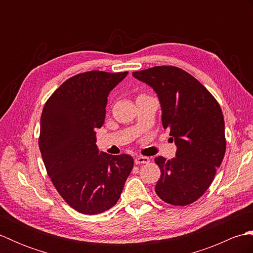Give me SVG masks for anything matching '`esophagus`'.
Listing matches in <instances>:
<instances>
[{"label": "esophagus", "instance_id": "1", "mask_svg": "<svg viewBox=\"0 0 253 253\" xmlns=\"http://www.w3.org/2000/svg\"><path fill=\"white\" fill-rule=\"evenodd\" d=\"M150 162V159L149 158H147V157H137L136 159H135V163L136 164H147V163H149Z\"/></svg>", "mask_w": 253, "mask_h": 253}]
</instances>
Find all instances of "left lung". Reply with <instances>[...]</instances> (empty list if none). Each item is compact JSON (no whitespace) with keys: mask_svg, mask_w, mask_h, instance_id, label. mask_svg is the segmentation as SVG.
Returning a JSON list of instances; mask_svg holds the SVG:
<instances>
[{"mask_svg":"<svg viewBox=\"0 0 253 253\" xmlns=\"http://www.w3.org/2000/svg\"><path fill=\"white\" fill-rule=\"evenodd\" d=\"M158 93L163 127L177 146L176 157L155 158L161 169L155 192L171 206L198 200L212 184L226 150L224 116L211 92L189 73L175 66L133 72Z\"/></svg>","mask_w":253,"mask_h":253,"instance_id":"8db88e82","label":"left lung"}]
</instances>
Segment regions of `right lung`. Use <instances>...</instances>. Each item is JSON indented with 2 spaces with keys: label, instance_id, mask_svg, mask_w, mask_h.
<instances>
[{
  "label": "right lung",
  "instance_id": "add662e5",
  "mask_svg": "<svg viewBox=\"0 0 253 253\" xmlns=\"http://www.w3.org/2000/svg\"><path fill=\"white\" fill-rule=\"evenodd\" d=\"M127 72H85L68 78L45 102L39 148L46 173L69 207L88 215L114 207L133 166L128 154L99 153L95 128L107 95Z\"/></svg>",
  "mask_w": 253,
  "mask_h": 253
}]
</instances>
